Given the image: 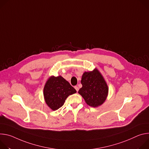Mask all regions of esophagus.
<instances>
[{"instance_id": "esophagus-1", "label": "esophagus", "mask_w": 149, "mask_h": 149, "mask_svg": "<svg viewBox=\"0 0 149 149\" xmlns=\"http://www.w3.org/2000/svg\"><path fill=\"white\" fill-rule=\"evenodd\" d=\"M74 88H75V89L76 90V91H77V92H78V91H79V88H78L77 86H74Z\"/></svg>"}]
</instances>
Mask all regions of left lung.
<instances>
[{"label":"left lung","instance_id":"8db88e82","mask_svg":"<svg viewBox=\"0 0 149 149\" xmlns=\"http://www.w3.org/2000/svg\"><path fill=\"white\" fill-rule=\"evenodd\" d=\"M81 84L82 87L78 93L84 97L88 105L97 107L105 101L108 93V87L104 77L97 69L85 72L82 75Z\"/></svg>","mask_w":149,"mask_h":149}]
</instances>
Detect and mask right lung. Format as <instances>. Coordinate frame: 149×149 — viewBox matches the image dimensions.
Returning <instances> with one entry per match:
<instances>
[{
	"label": "right lung",
	"mask_w": 149,
	"mask_h": 149,
	"mask_svg": "<svg viewBox=\"0 0 149 149\" xmlns=\"http://www.w3.org/2000/svg\"><path fill=\"white\" fill-rule=\"evenodd\" d=\"M75 93V89L63 77L52 76L45 83L43 93L47 105L56 111L63 105L66 98Z\"/></svg>",
	"instance_id": "right-lung-1"
}]
</instances>
